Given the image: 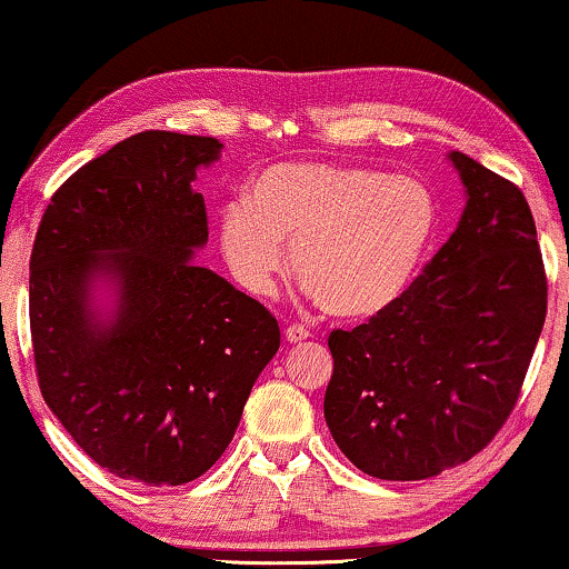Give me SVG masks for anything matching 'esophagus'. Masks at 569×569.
<instances>
[{"instance_id": "34e87169", "label": "esophagus", "mask_w": 569, "mask_h": 569, "mask_svg": "<svg viewBox=\"0 0 569 569\" xmlns=\"http://www.w3.org/2000/svg\"><path fill=\"white\" fill-rule=\"evenodd\" d=\"M310 337V331L306 329V326H300V323H292V326H287L284 329V339L290 341V345H298V341H306Z\"/></svg>"}]
</instances>
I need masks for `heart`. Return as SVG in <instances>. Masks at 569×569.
<instances>
[{"label": "heart", "mask_w": 569, "mask_h": 569, "mask_svg": "<svg viewBox=\"0 0 569 569\" xmlns=\"http://www.w3.org/2000/svg\"><path fill=\"white\" fill-rule=\"evenodd\" d=\"M440 209L422 181L368 166L279 162L248 199L220 209V248L238 284L274 292L287 267L326 313L372 318L401 300L438 236Z\"/></svg>", "instance_id": "heart-1"}]
</instances>
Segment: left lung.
<instances>
[{"label":"left lung","mask_w":569,"mask_h":569,"mask_svg":"<svg viewBox=\"0 0 569 569\" xmlns=\"http://www.w3.org/2000/svg\"><path fill=\"white\" fill-rule=\"evenodd\" d=\"M466 207L401 300L331 331L323 417L376 479L417 481L477 456L516 407L547 318V274L523 191L463 152Z\"/></svg>","instance_id":"left-lung-1"}]
</instances>
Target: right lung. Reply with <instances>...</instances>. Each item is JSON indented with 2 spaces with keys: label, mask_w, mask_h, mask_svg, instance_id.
<instances>
[{
  "label": "right lung",
  "mask_w": 569,
  "mask_h": 569,
  "mask_svg": "<svg viewBox=\"0 0 569 569\" xmlns=\"http://www.w3.org/2000/svg\"><path fill=\"white\" fill-rule=\"evenodd\" d=\"M214 137L139 131L61 183L30 253L41 393L77 446L150 487L199 479L230 446L277 318L212 269L197 170ZM114 308H94V287Z\"/></svg>",
  "instance_id": "add662e5"
}]
</instances>
